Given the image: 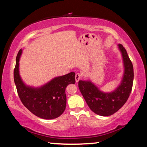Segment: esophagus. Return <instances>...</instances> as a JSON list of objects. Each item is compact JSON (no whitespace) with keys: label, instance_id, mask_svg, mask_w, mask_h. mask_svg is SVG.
<instances>
[{"label":"esophagus","instance_id":"obj_1","mask_svg":"<svg viewBox=\"0 0 147 147\" xmlns=\"http://www.w3.org/2000/svg\"><path fill=\"white\" fill-rule=\"evenodd\" d=\"M81 77H82V74H81V73H77L76 74V75H75V81H76V82H79V81L80 79H81Z\"/></svg>","mask_w":147,"mask_h":147}]
</instances>
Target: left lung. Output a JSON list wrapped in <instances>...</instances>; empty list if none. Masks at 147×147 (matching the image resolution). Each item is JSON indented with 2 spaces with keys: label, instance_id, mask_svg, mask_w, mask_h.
Masks as SVG:
<instances>
[{
  "label": "left lung",
  "instance_id": "1",
  "mask_svg": "<svg viewBox=\"0 0 147 147\" xmlns=\"http://www.w3.org/2000/svg\"><path fill=\"white\" fill-rule=\"evenodd\" d=\"M124 64V74L118 87L113 91H101L89 80L79 81V88L92 111L101 116H109L118 111L128 100L132 88L134 70L132 62L122 44H118Z\"/></svg>",
  "mask_w": 147,
  "mask_h": 147
}]
</instances>
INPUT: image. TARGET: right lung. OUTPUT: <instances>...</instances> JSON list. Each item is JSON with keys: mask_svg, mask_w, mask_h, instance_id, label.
<instances>
[{"mask_svg": "<svg viewBox=\"0 0 147 147\" xmlns=\"http://www.w3.org/2000/svg\"><path fill=\"white\" fill-rule=\"evenodd\" d=\"M23 50L19 51L14 69V81L21 102L31 113L46 120L59 117L66 109V87L75 83V73L54 78L40 87L26 85L19 74V60Z\"/></svg>", "mask_w": 147, "mask_h": 147, "instance_id": "right-lung-1", "label": "right lung"}]
</instances>
